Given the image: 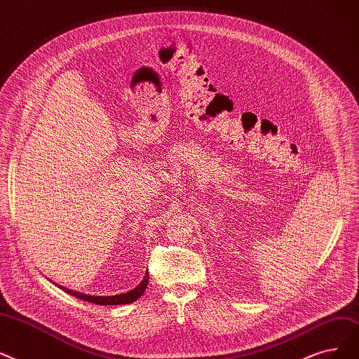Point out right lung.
Wrapping results in <instances>:
<instances>
[{
	"mask_svg": "<svg viewBox=\"0 0 359 359\" xmlns=\"http://www.w3.org/2000/svg\"><path fill=\"white\" fill-rule=\"evenodd\" d=\"M147 282H149V275L146 273L143 280L140 282V285H139L137 287L131 289L130 292L119 294V295H112V297H93V295H86V294L72 291V289L64 287V286H58V287H61L62 291L67 292V294H70V295H73V297H76V298H79V299L92 302V304H99V305H119V304H131V302H134L135 299H139V298L143 295V292L146 291Z\"/></svg>",
	"mask_w": 359,
	"mask_h": 359,
	"instance_id": "right-lung-1",
	"label": "right lung"
}]
</instances>
